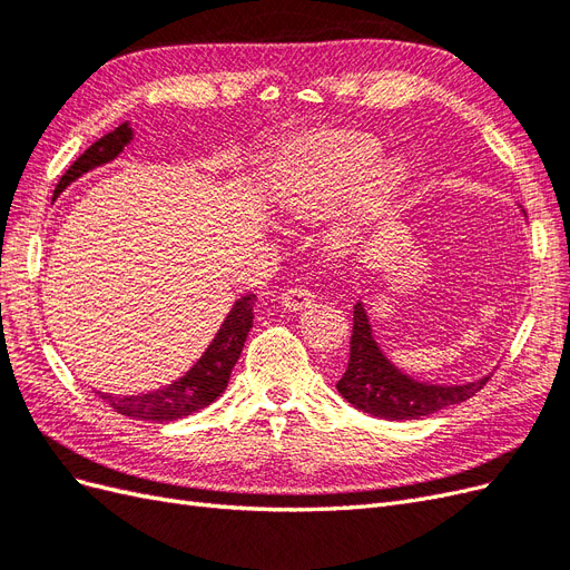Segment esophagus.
Wrapping results in <instances>:
<instances>
[{
    "label": "esophagus",
    "mask_w": 570,
    "mask_h": 570,
    "mask_svg": "<svg viewBox=\"0 0 570 570\" xmlns=\"http://www.w3.org/2000/svg\"><path fill=\"white\" fill-rule=\"evenodd\" d=\"M281 302H283L285 308H289V312H302V308L314 304V292L308 289L306 285H295V287H289V289L283 292Z\"/></svg>",
    "instance_id": "34e87169"
}]
</instances>
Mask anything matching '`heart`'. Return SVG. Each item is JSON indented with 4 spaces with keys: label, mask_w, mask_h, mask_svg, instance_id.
Instances as JSON below:
<instances>
[{
    "label": "heart",
    "mask_w": 570,
    "mask_h": 570,
    "mask_svg": "<svg viewBox=\"0 0 570 570\" xmlns=\"http://www.w3.org/2000/svg\"><path fill=\"white\" fill-rule=\"evenodd\" d=\"M385 149L371 135H323L285 151L271 174L268 199L285 214L306 216L366 185V212L375 214L400 193L406 170L383 164Z\"/></svg>",
    "instance_id": "b5f03b06"
}]
</instances>
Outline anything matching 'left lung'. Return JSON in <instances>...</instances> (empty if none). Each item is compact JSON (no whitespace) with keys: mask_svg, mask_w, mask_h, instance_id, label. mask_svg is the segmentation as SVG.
I'll list each match as a JSON object with an SVG mask.
<instances>
[{"mask_svg":"<svg viewBox=\"0 0 570 570\" xmlns=\"http://www.w3.org/2000/svg\"><path fill=\"white\" fill-rule=\"evenodd\" d=\"M485 383L488 377L469 385H425L411 381L377 350L364 306L361 302L354 304L350 364L337 381V392L356 409L392 421L419 419L450 404L465 402Z\"/></svg>","mask_w":570,"mask_h":570,"instance_id":"8db88e82","label":"left lung"}]
</instances>
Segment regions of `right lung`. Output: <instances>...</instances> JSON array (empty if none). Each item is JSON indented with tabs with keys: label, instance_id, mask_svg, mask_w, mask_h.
<instances>
[{
	"label": "right lung",
	"instance_id": "1",
	"mask_svg": "<svg viewBox=\"0 0 570 570\" xmlns=\"http://www.w3.org/2000/svg\"><path fill=\"white\" fill-rule=\"evenodd\" d=\"M130 140H132V130L128 124L118 126L105 137H99V140L85 149L73 161V166L61 176V180L55 187V197H59L63 189L82 174H88V170L116 159ZM254 299H256L254 295H245L243 299L235 302L228 318L223 321L220 331L209 344V350L204 352V356L180 377V381L147 394L116 396V394L99 392V396L105 402H109L118 413H124V416H132L140 421H176V419L189 416V413H195L204 406H209L216 396H220L223 390L228 387L230 371L235 366V361L239 358V354H243L245 340L252 331Z\"/></svg>",
	"mask_w": 570,
	"mask_h": 570
}]
</instances>
